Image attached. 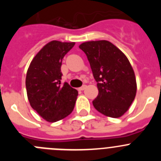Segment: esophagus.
Masks as SVG:
<instances>
[{"label":"esophagus","mask_w":161,"mask_h":161,"mask_svg":"<svg viewBox=\"0 0 161 161\" xmlns=\"http://www.w3.org/2000/svg\"><path fill=\"white\" fill-rule=\"evenodd\" d=\"M86 87H87V86H86V85H82V86H81V87H80V88H79V89H80V90H85V89H86Z\"/></svg>","instance_id":"1"}]
</instances>
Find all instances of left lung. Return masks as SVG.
Instances as JSON below:
<instances>
[{"mask_svg":"<svg viewBox=\"0 0 161 161\" xmlns=\"http://www.w3.org/2000/svg\"><path fill=\"white\" fill-rule=\"evenodd\" d=\"M85 53L97 83L95 109L108 117L124 114L136 97L135 72L126 55L106 40L91 41L79 46Z\"/></svg>","mask_w":161,"mask_h":161,"instance_id":"1","label":"left lung"}]
</instances>
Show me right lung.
Segmentation results:
<instances>
[{"instance_id": "add662e5", "label": "right lung", "mask_w": 161, "mask_h": 161, "mask_svg": "<svg viewBox=\"0 0 161 161\" xmlns=\"http://www.w3.org/2000/svg\"><path fill=\"white\" fill-rule=\"evenodd\" d=\"M75 42L52 41L39 51L28 68L25 87L31 107L45 120L55 123L72 112L78 92L61 83L62 59Z\"/></svg>"}]
</instances>
